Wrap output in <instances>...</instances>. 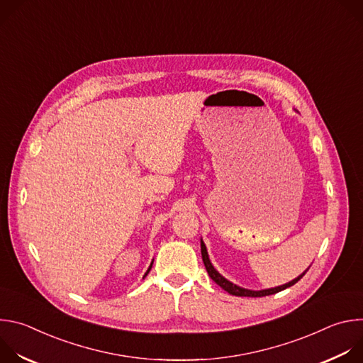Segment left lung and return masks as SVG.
I'll return each instance as SVG.
<instances>
[{
  "label": "left lung",
  "instance_id": "1",
  "mask_svg": "<svg viewBox=\"0 0 363 363\" xmlns=\"http://www.w3.org/2000/svg\"><path fill=\"white\" fill-rule=\"evenodd\" d=\"M201 254H202V262H203V266H205V269H206V272H208V274H210V277L220 286V287H223L225 291H228L230 294H233V296H240V297H263V296H270V294H274V293H279V291H281V290H284V289H287V287H290V286H293V284H296L304 274H306V272L303 273V274H300L297 279H294V280H291L290 283H287V284H283V286H279V287H274V289H267V290H258V291H254V290H247V289H242V287H238V286H235V284H233L231 281H228V280H225L214 267H213V264H211V262H210V258H208V252H206V248H205V245H203V242L201 241Z\"/></svg>",
  "mask_w": 363,
  "mask_h": 363
}]
</instances>
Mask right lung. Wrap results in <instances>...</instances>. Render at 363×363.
I'll list each match as a JSON object with an SVG mask.
<instances>
[{"mask_svg":"<svg viewBox=\"0 0 363 363\" xmlns=\"http://www.w3.org/2000/svg\"><path fill=\"white\" fill-rule=\"evenodd\" d=\"M150 267H152V263H150V266H149V269H147V272H146V274H147V273H149V270H150ZM146 274H145V276H146Z\"/></svg>","mask_w":363,"mask_h":363,"instance_id":"add662e5","label":"right lung"}]
</instances>
